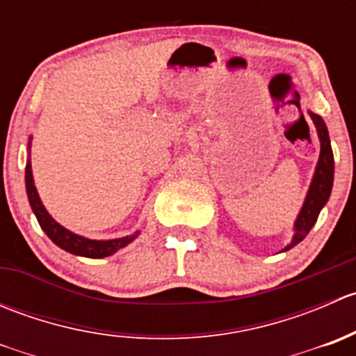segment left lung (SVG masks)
Here are the masks:
<instances>
[{"instance_id": "8db88e82", "label": "left lung", "mask_w": 356, "mask_h": 356, "mask_svg": "<svg viewBox=\"0 0 356 356\" xmlns=\"http://www.w3.org/2000/svg\"><path fill=\"white\" fill-rule=\"evenodd\" d=\"M310 118L314 120L315 129H317L318 141H321V155H318L317 167H315L314 177H312L310 188H308L307 196H305L303 207H301L300 213H298L296 220H294V234L291 238V243L282 251H288L294 248L298 243L303 241L310 229L314 227L317 222L318 213L325 203L329 201L332 191V182H334V156L331 148V139H329L327 125L322 120L321 115L308 111Z\"/></svg>"}]
</instances>
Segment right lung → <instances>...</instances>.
<instances>
[{
	"instance_id": "right-lung-1",
	"label": "right lung",
	"mask_w": 356,
	"mask_h": 356,
	"mask_svg": "<svg viewBox=\"0 0 356 356\" xmlns=\"http://www.w3.org/2000/svg\"><path fill=\"white\" fill-rule=\"evenodd\" d=\"M31 141L32 138H29V149H31ZM25 189H27L29 203H31L32 211H34L35 218H38L42 231L46 232V236H48L56 246L68 251V253L86 258L110 257V254L117 253L118 250L127 246L129 243H132L139 236V231H136L134 234L124 236V238L117 239H89L84 238V236L75 234V232L68 231L63 225H60L58 222L48 213V210H46L44 204H42L41 198H39L38 189H35L34 186V177H32L31 155H29L27 165H25Z\"/></svg>"
}]
</instances>
